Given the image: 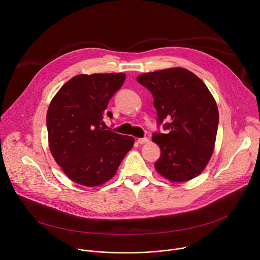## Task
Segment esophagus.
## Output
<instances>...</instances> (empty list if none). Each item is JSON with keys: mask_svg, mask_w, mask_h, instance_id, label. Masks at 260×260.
Returning a JSON list of instances; mask_svg holds the SVG:
<instances>
[{"mask_svg": "<svg viewBox=\"0 0 260 260\" xmlns=\"http://www.w3.org/2000/svg\"><path fill=\"white\" fill-rule=\"evenodd\" d=\"M148 142H149V139H148V138H140V139H138V143L141 144V145L146 144Z\"/></svg>", "mask_w": 260, "mask_h": 260, "instance_id": "esophagus-1", "label": "esophagus"}]
</instances>
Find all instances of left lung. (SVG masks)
<instances>
[{
  "instance_id": "1",
  "label": "left lung",
  "mask_w": 260,
  "mask_h": 260,
  "mask_svg": "<svg viewBox=\"0 0 260 260\" xmlns=\"http://www.w3.org/2000/svg\"><path fill=\"white\" fill-rule=\"evenodd\" d=\"M154 99L157 122L168 134H154L160 148L154 168L171 182H186L207 167L214 151L219 113L215 99L192 72L171 68L138 76Z\"/></svg>"
}]
</instances>
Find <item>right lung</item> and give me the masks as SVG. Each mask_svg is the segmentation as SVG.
<instances>
[{"label":"right lung","mask_w":260,"mask_h":260,"mask_svg":"<svg viewBox=\"0 0 260 260\" xmlns=\"http://www.w3.org/2000/svg\"><path fill=\"white\" fill-rule=\"evenodd\" d=\"M124 73L80 74L51 100L46 124L50 152L73 182L100 186L112 178L135 139L106 131L109 100L122 86Z\"/></svg>","instance_id":"add662e5"}]
</instances>
